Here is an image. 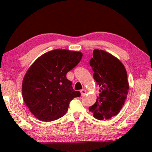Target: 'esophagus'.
Wrapping results in <instances>:
<instances>
[{
    "mask_svg": "<svg viewBox=\"0 0 152 152\" xmlns=\"http://www.w3.org/2000/svg\"><path fill=\"white\" fill-rule=\"evenodd\" d=\"M80 93H81V95L82 96H84L85 95V94L86 93V91L85 89H82L80 91Z\"/></svg>",
    "mask_w": 152,
    "mask_h": 152,
    "instance_id": "34e87169",
    "label": "esophagus"
}]
</instances>
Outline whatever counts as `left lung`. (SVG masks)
<instances>
[{
    "label": "left lung",
    "mask_w": 152,
    "mask_h": 152,
    "mask_svg": "<svg viewBox=\"0 0 152 152\" xmlns=\"http://www.w3.org/2000/svg\"><path fill=\"white\" fill-rule=\"evenodd\" d=\"M92 56L90 65L101 93L89 110L97 119H109L120 112L127 99V72L120 60L106 51L94 50Z\"/></svg>",
    "instance_id": "8db88e82"
}]
</instances>
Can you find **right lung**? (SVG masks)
<instances>
[{
	"instance_id": "1",
	"label": "right lung",
	"mask_w": 152,
	"mask_h": 152,
	"mask_svg": "<svg viewBox=\"0 0 152 152\" xmlns=\"http://www.w3.org/2000/svg\"><path fill=\"white\" fill-rule=\"evenodd\" d=\"M82 58L79 51L54 50L44 53L30 66L23 80V101L31 113L43 121H52L66 114L70 102L79 97L66 74Z\"/></svg>"
}]
</instances>
